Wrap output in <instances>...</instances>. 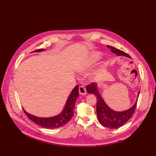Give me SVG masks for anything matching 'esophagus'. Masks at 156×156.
Masks as SVG:
<instances>
[{"label": "esophagus", "mask_w": 156, "mask_h": 156, "mask_svg": "<svg viewBox=\"0 0 156 156\" xmlns=\"http://www.w3.org/2000/svg\"><path fill=\"white\" fill-rule=\"evenodd\" d=\"M79 93L81 95H85L87 93L86 89L85 88V87L81 85L79 87Z\"/></svg>", "instance_id": "34e87169"}]
</instances>
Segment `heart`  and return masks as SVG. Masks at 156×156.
<instances>
[{
    "instance_id": "1",
    "label": "heart",
    "mask_w": 156,
    "mask_h": 156,
    "mask_svg": "<svg viewBox=\"0 0 156 156\" xmlns=\"http://www.w3.org/2000/svg\"><path fill=\"white\" fill-rule=\"evenodd\" d=\"M94 59H87L85 60H83L81 62H80L78 65V69L79 71L81 72H84L85 71H87L92 64V63L94 62Z\"/></svg>"
}]
</instances>
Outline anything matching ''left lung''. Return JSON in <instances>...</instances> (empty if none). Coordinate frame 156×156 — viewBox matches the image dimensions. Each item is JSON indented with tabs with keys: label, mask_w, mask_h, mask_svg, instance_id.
<instances>
[{
	"label": "left lung",
	"mask_w": 156,
	"mask_h": 156,
	"mask_svg": "<svg viewBox=\"0 0 156 156\" xmlns=\"http://www.w3.org/2000/svg\"><path fill=\"white\" fill-rule=\"evenodd\" d=\"M109 48L111 49L112 52L118 55H124L128 57L130 56L119 49L113 47L112 46L107 45ZM87 91L89 94H92L97 97V118L101 124L104 127L110 129L118 128L122 125H124L126 122L131 118L133 114L137 104V100L132 108L129 109L122 111V112H116L111 109L104 102V100L101 97L99 91L97 87V84L94 82L89 83L86 87ZM139 95V92L138 96Z\"/></svg>",
	"instance_id": "1"
}]
</instances>
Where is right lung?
I'll list each match as a JSON object with an SVG mask.
<instances>
[{
  "mask_svg": "<svg viewBox=\"0 0 156 156\" xmlns=\"http://www.w3.org/2000/svg\"><path fill=\"white\" fill-rule=\"evenodd\" d=\"M44 51V48H40L34 51V52H40ZM79 97L78 85H76L72 90L69 97L66 102L65 108L63 112L59 115L52 118H38L27 112L23 109L24 114L29 119L32 121L35 124L47 129L57 128L64 126L72 118L73 116L74 109L77 98Z\"/></svg>",
  "mask_w": 156,
  "mask_h": 156,
  "instance_id": "right-lung-1",
  "label": "right lung"
}]
</instances>
